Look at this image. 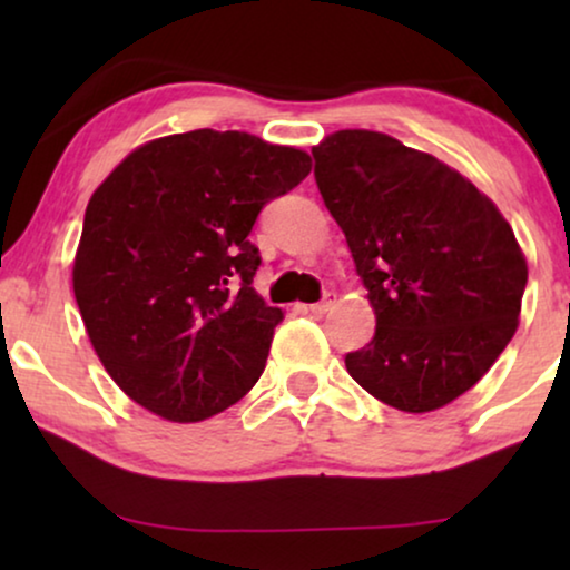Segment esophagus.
<instances>
[{"mask_svg": "<svg viewBox=\"0 0 570 570\" xmlns=\"http://www.w3.org/2000/svg\"><path fill=\"white\" fill-rule=\"evenodd\" d=\"M330 308H332V301L330 298H324V301H318V303H311V306H308L311 314H316V316L326 314V311H330Z\"/></svg>", "mask_w": 570, "mask_h": 570, "instance_id": "1", "label": "esophagus"}]
</instances>
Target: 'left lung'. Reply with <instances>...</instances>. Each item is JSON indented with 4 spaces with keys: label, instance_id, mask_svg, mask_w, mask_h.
<instances>
[{
    "label": "left lung",
    "instance_id": "8db88e82",
    "mask_svg": "<svg viewBox=\"0 0 570 570\" xmlns=\"http://www.w3.org/2000/svg\"><path fill=\"white\" fill-rule=\"evenodd\" d=\"M311 153L376 314L350 376L402 412L454 402L519 326L527 259L511 225L462 174L381 131H334Z\"/></svg>",
    "mask_w": 570,
    "mask_h": 570
}]
</instances>
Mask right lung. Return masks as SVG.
<instances>
[{
  "label": "right lung",
  "mask_w": 570,
  "mask_h": 570,
  "mask_svg": "<svg viewBox=\"0 0 570 570\" xmlns=\"http://www.w3.org/2000/svg\"><path fill=\"white\" fill-rule=\"evenodd\" d=\"M311 170L308 153L194 129L127 155L85 209L72 285L100 363L139 407L199 423L236 404L283 311L254 291L248 233Z\"/></svg>",
  "instance_id": "obj_1"
}]
</instances>
